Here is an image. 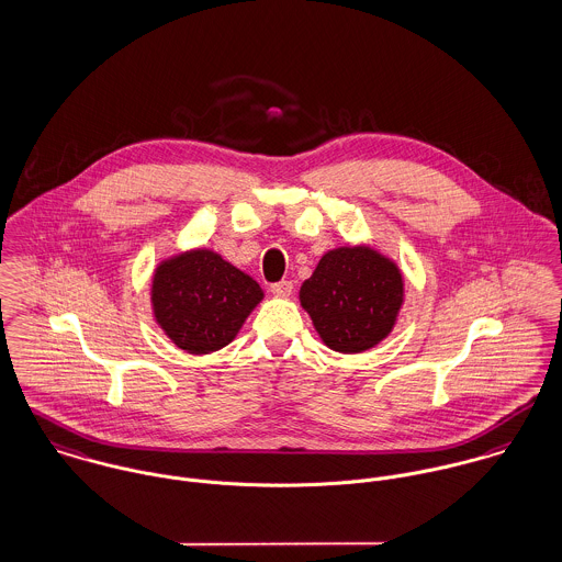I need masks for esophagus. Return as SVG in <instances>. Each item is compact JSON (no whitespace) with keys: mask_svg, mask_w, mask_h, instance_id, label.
<instances>
[{"mask_svg":"<svg viewBox=\"0 0 562 562\" xmlns=\"http://www.w3.org/2000/svg\"><path fill=\"white\" fill-rule=\"evenodd\" d=\"M271 293H273L276 297H291V293H293V282H289V280L276 282V284H271Z\"/></svg>","mask_w":562,"mask_h":562,"instance_id":"1","label":"esophagus"}]
</instances>
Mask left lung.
Masks as SVG:
<instances>
[{
    "label": "left lung",
    "instance_id": "obj_1",
    "mask_svg": "<svg viewBox=\"0 0 562 562\" xmlns=\"http://www.w3.org/2000/svg\"><path fill=\"white\" fill-rule=\"evenodd\" d=\"M300 302L331 350L363 352L391 334L404 303V278L379 250L342 246L321 257Z\"/></svg>",
    "mask_w": 562,
    "mask_h": 562
}]
</instances>
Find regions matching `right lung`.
I'll return each instance as SVG.
<instances>
[{
  "mask_svg": "<svg viewBox=\"0 0 562 562\" xmlns=\"http://www.w3.org/2000/svg\"><path fill=\"white\" fill-rule=\"evenodd\" d=\"M262 297L257 280L207 248L162 260L151 278L154 318L190 355L233 342Z\"/></svg>",
  "mask_w": 562,
  "mask_h": 562,
  "instance_id": "obj_1",
  "label": "right lung"
}]
</instances>
